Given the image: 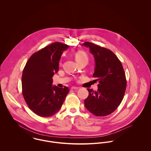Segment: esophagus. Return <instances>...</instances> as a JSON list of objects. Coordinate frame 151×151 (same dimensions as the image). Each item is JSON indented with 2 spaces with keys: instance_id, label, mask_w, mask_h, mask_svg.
Wrapping results in <instances>:
<instances>
[{
  "instance_id": "1",
  "label": "esophagus",
  "mask_w": 151,
  "mask_h": 151,
  "mask_svg": "<svg viewBox=\"0 0 151 151\" xmlns=\"http://www.w3.org/2000/svg\"><path fill=\"white\" fill-rule=\"evenodd\" d=\"M80 88H78V87H76V86H72L71 88V89H72V90H76V89H78Z\"/></svg>"
}]
</instances>
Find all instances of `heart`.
<instances>
[{
	"mask_svg": "<svg viewBox=\"0 0 151 151\" xmlns=\"http://www.w3.org/2000/svg\"><path fill=\"white\" fill-rule=\"evenodd\" d=\"M75 59L77 62L83 61V60H88V57L86 53L83 51H78L75 53Z\"/></svg>",
	"mask_w": 151,
	"mask_h": 151,
	"instance_id": "b5f03b06",
	"label": "heart"
}]
</instances>
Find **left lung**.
Returning a JSON list of instances; mask_svg holds the SVG:
<instances>
[{
    "mask_svg": "<svg viewBox=\"0 0 151 151\" xmlns=\"http://www.w3.org/2000/svg\"><path fill=\"white\" fill-rule=\"evenodd\" d=\"M95 61L92 77L98 81V90L87 89L89 95L84 100L86 109L96 116H105L113 113L121 104L126 89L127 81L122 64L110 50L95 43L86 42Z\"/></svg>",
    "mask_w": 151,
    "mask_h": 151,
    "instance_id": "left-lung-1",
    "label": "left lung"
}]
</instances>
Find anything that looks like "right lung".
Wrapping results in <instances>:
<instances>
[{
  "mask_svg": "<svg viewBox=\"0 0 151 151\" xmlns=\"http://www.w3.org/2000/svg\"><path fill=\"white\" fill-rule=\"evenodd\" d=\"M69 46L56 42L31 55L22 74V93L25 102L36 114L50 117L62 107L69 92L63 88L52 86V77L59 70V62L63 51Z\"/></svg>",
  "mask_w": 151,
  "mask_h": 151,
  "instance_id": "add662e5",
  "label": "right lung"
}]
</instances>
